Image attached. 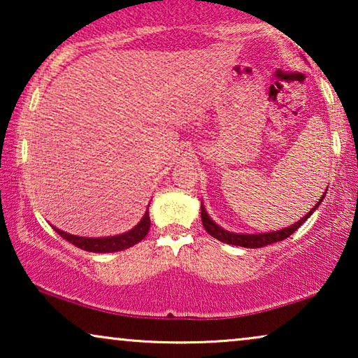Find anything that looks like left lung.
Returning a JSON list of instances; mask_svg holds the SVG:
<instances>
[{
    "label": "left lung",
    "mask_w": 358,
    "mask_h": 358,
    "mask_svg": "<svg viewBox=\"0 0 358 358\" xmlns=\"http://www.w3.org/2000/svg\"><path fill=\"white\" fill-rule=\"evenodd\" d=\"M324 195H322V197L320 199V202L315 205V208H311V212L306 213L305 217L300 220V222L295 223V224H292V227H288L285 229H278V231L261 233V234L229 233V231H227V229H223L222 227H218V224L215 223L213 220H210L207 210L203 208V205H202V223H203L205 231H207L210 236L217 238L218 241H222V243L233 244V246H241V248H264V246H268V244H272V243L283 241V239L288 238V236H290V234L295 233L296 229L300 228L301 224L305 223L308 218H310V215L315 212L317 207H320V203L322 202V199H324Z\"/></svg>",
    "instance_id": "8db88e82"
}]
</instances>
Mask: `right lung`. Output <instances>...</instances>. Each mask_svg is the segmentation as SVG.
<instances>
[{"label":"right lung","instance_id":"right-lung-1","mask_svg":"<svg viewBox=\"0 0 358 358\" xmlns=\"http://www.w3.org/2000/svg\"><path fill=\"white\" fill-rule=\"evenodd\" d=\"M150 213L146 210L141 222L136 224L135 228H131L129 233L119 234V236H110V238H83V236H73V234H68L62 229L53 227V229L60 234L63 239L75 244L76 248L85 249V251L90 252H115L122 251V249L131 248L134 244L140 243L146 234L150 231Z\"/></svg>","mask_w":358,"mask_h":358}]
</instances>
